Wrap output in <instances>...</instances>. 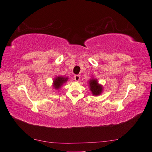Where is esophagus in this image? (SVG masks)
I'll return each mask as SVG.
<instances>
[{
    "instance_id": "esophagus-1",
    "label": "esophagus",
    "mask_w": 152,
    "mask_h": 152,
    "mask_svg": "<svg viewBox=\"0 0 152 152\" xmlns=\"http://www.w3.org/2000/svg\"><path fill=\"white\" fill-rule=\"evenodd\" d=\"M74 80L76 81V82H78V81L80 80V75H78V74H76V75L74 76Z\"/></svg>"
}]
</instances>
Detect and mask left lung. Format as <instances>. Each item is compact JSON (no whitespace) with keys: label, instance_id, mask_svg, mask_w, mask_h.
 I'll return each mask as SVG.
<instances>
[{"label":"left lung","instance_id":"1","mask_svg":"<svg viewBox=\"0 0 152 152\" xmlns=\"http://www.w3.org/2000/svg\"><path fill=\"white\" fill-rule=\"evenodd\" d=\"M90 87H91L90 88L91 91L94 95H99L102 92V86L98 84L96 80H91L90 81Z\"/></svg>","mask_w":152,"mask_h":152}]
</instances>
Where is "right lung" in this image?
<instances>
[{
  "instance_id": "add662e5",
  "label": "right lung",
  "mask_w": 152,
  "mask_h": 152,
  "mask_svg": "<svg viewBox=\"0 0 152 152\" xmlns=\"http://www.w3.org/2000/svg\"><path fill=\"white\" fill-rule=\"evenodd\" d=\"M67 80H68L67 78H64V77L61 76H59L58 78H56L54 80V82H54V88L56 89L60 88L61 85L67 81Z\"/></svg>"
}]
</instances>
